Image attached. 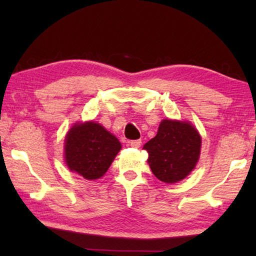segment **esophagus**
<instances>
[{"label":"esophagus","mask_w":256,"mask_h":256,"mask_svg":"<svg viewBox=\"0 0 256 256\" xmlns=\"http://www.w3.org/2000/svg\"><path fill=\"white\" fill-rule=\"evenodd\" d=\"M141 144H142L141 140H133L130 142V144H131V146H133V148H140Z\"/></svg>","instance_id":"obj_1"}]
</instances>
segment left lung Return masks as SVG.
I'll return each mask as SVG.
<instances>
[{
    "instance_id": "left-lung-1",
    "label": "left lung",
    "mask_w": 256,
    "mask_h": 256,
    "mask_svg": "<svg viewBox=\"0 0 256 256\" xmlns=\"http://www.w3.org/2000/svg\"><path fill=\"white\" fill-rule=\"evenodd\" d=\"M148 164L159 180L167 184L184 180L196 166L201 136L190 122L164 120L157 136L144 146Z\"/></svg>"
}]
</instances>
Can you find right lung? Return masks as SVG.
<instances>
[{
	"instance_id": "right-lung-1",
	"label": "right lung",
	"mask_w": 256,
	"mask_h": 256,
	"mask_svg": "<svg viewBox=\"0 0 256 256\" xmlns=\"http://www.w3.org/2000/svg\"><path fill=\"white\" fill-rule=\"evenodd\" d=\"M122 149L118 138L100 124L76 123L66 136L64 158L68 170L86 180H98Z\"/></svg>"
}]
</instances>
